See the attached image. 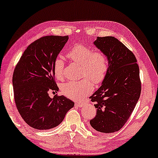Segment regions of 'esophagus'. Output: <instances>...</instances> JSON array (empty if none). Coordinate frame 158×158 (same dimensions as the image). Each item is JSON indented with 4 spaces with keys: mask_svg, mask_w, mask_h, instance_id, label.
<instances>
[{
    "mask_svg": "<svg viewBox=\"0 0 158 158\" xmlns=\"http://www.w3.org/2000/svg\"><path fill=\"white\" fill-rule=\"evenodd\" d=\"M75 105H76V106H77V107H82V106L83 105V102H77V103H75Z\"/></svg>",
    "mask_w": 158,
    "mask_h": 158,
    "instance_id": "34e87169",
    "label": "esophagus"
}]
</instances>
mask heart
I'll return each instance as SVG.
<instances>
[{
  "label": "heart",
  "instance_id": "obj_1",
  "mask_svg": "<svg viewBox=\"0 0 158 158\" xmlns=\"http://www.w3.org/2000/svg\"><path fill=\"white\" fill-rule=\"evenodd\" d=\"M67 57L72 61L82 66L81 77H85L81 81H69L61 86V92L69 99L79 100L88 95L93 89V83L99 85L106 76L109 61L107 56L101 52L82 45H76L69 50ZM64 61L61 57L55 59L53 64L55 76L58 79L63 77Z\"/></svg>",
  "mask_w": 158,
  "mask_h": 158
}]
</instances>
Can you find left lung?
I'll list each match as a JSON object with an SVG mask.
<instances>
[{"label": "left lung", "instance_id": "8db88e82", "mask_svg": "<svg viewBox=\"0 0 158 158\" xmlns=\"http://www.w3.org/2000/svg\"><path fill=\"white\" fill-rule=\"evenodd\" d=\"M94 44L107 56L109 68L102 86L89 97L97 108L89 123L99 132L113 133L124 126L140 97L139 68L132 52L117 38L97 37Z\"/></svg>", "mask_w": 158, "mask_h": 158}]
</instances>
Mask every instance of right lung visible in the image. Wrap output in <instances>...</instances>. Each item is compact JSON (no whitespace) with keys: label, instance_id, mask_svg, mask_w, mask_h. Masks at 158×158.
Segmentation results:
<instances>
[{"label":"right lung","instance_id":"right-lung-1","mask_svg":"<svg viewBox=\"0 0 158 158\" xmlns=\"http://www.w3.org/2000/svg\"><path fill=\"white\" fill-rule=\"evenodd\" d=\"M69 35H47L30 44L14 70L12 84L16 106L27 124L37 130L55 127L74 102L64 96L49 97L58 92L53 64Z\"/></svg>","mask_w":158,"mask_h":158}]
</instances>
